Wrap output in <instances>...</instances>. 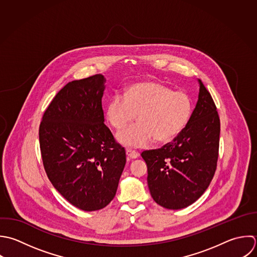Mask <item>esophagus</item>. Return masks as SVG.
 <instances>
[{"instance_id":"1","label":"esophagus","mask_w":257,"mask_h":257,"mask_svg":"<svg viewBox=\"0 0 257 257\" xmlns=\"http://www.w3.org/2000/svg\"><path fill=\"white\" fill-rule=\"evenodd\" d=\"M126 155L129 159H136L138 157V153L134 150H130V149H127L126 150Z\"/></svg>"}]
</instances>
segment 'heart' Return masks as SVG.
Listing matches in <instances>:
<instances>
[{
  "instance_id": "heart-1",
  "label": "heart",
  "mask_w": 257,
  "mask_h": 257,
  "mask_svg": "<svg viewBox=\"0 0 257 257\" xmlns=\"http://www.w3.org/2000/svg\"><path fill=\"white\" fill-rule=\"evenodd\" d=\"M192 114L191 98L182 91H172L168 86L145 81L132 84L123 95L116 94L106 107V120L114 129L117 141L126 148H144L155 138L168 142L187 125Z\"/></svg>"
}]
</instances>
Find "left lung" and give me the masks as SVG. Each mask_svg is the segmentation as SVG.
I'll list each match as a JSON object with an SVG mask.
<instances>
[{
	"mask_svg": "<svg viewBox=\"0 0 257 257\" xmlns=\"http://www.w3.org/2000/svg\"><path fill=\"white\" fill-rule=\"evenodd\" d=\"M196 106L185 128L160 149L142 152L154 201L167 209L194 203L208 188L217 165L220 120L201 80Z\"/></svg>",
	"mask_w": 257,
	"mask_h": 257,
	"instance_id": "left-lung-1",
	"label": "left lung"
}]
</instances>
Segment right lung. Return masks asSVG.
<instances>
[{
  "mask_svg": "<svg viewBox=\"0 0 257 257\" xmlns=\"http://www.w3.org/2000/svg\"><path fill=\"white\" fill-rule=\"evenodd\" d=\"M106 79L69 82L44 113L39 129L46 173L58 192L84 211L107 206L126 164L125 149L104 124Z\"/></svg>",
  "mask_w": 257,
  "mask_h": 257,
  "instance_id": "add662e5",
  "label": "right lung"
}]
</instances>
